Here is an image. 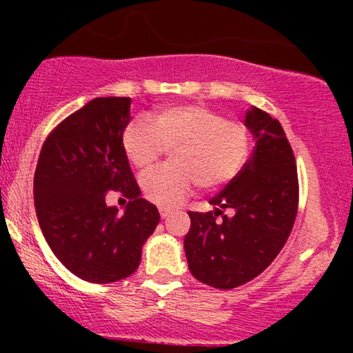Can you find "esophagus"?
Segmentation results:
<instances>
[{
    "instance_id": "esophagus-1",
    "label": "esophagus",
    "mask_w": 353,
    "mask_h": 353,
    "mask_svg": "<svg viewBox=\"0 0 353 353\" xmlns=\"http://www.w3.org/2000/svg\"><path fill=\"white\" fill-rule=\"evenodd\" d=\"M171 212H172V210L169 208H159V214H161V217H163V219L171 216Z\"/></svg>"
}]
</instances>
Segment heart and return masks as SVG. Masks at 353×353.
I'll return each mask as SVG.
<instances>
[{
    "label": "heart",
    "mask_w": 353,
    "mask_h": 353,
    "mask_svg": "<svg viewBox=\"0 0 353 353\" xmlns=\"http://www.w3.org/2000/svg\"><path fill=\"white\" fill-rule=\"evenodd\" d=\"M123 148L139 171H148L165 149H172V164L145 172L141 188L149 201L174 205L188 196L194 182L201 189H216L232 179L247 156V134L236 121L189 104L152 112L151 124L131 123L124 129Z\"/></svg>",
    "instance_id": "1"
}]
</instances>
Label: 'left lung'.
Returning <instances> with one entry per match:
<instances>
[{
    "label": "left lung",
    "mask_w": 353,
    "mask_h": 353,
    "mask_svg": "<svg viewBox=\"0 0 353 353\" xmlns=\"http://www.w3.org/2000/svg\"><path fill=\"white\" fill-rule=\"evenodd\" d=\"M244 124L255 139L252 156L210 199L216 209L189 212L184 237L190 274L225 290L252 281L272 264L294 228L299 204L297 165L281 123L252 106ZM224 210L233 216H225Z\"/></svg>",
    "instance_id": "8db88e82"
}]
</instances>
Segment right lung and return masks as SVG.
Here are the masks:
<instances>
[{"mask_svg": "<svg viewBox=\"0 0 353 353\" xmlns=\"http://www.w3.org/2000/svg\"><path fill=\"white\" fill-rule=\"evenodd\" d=\"M131 98H96L44 141L34 172V208L52 254L76 277L117 282L136 272L159 210L141 197L123 132ZM109 190L130 199L124 213L105 204Z\"/></svg>", "mask_w": 353, "mask_h": 353, "instance_id": "add662e5", "label": "right lung"}]
</instances>
